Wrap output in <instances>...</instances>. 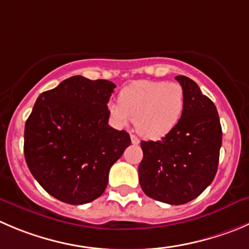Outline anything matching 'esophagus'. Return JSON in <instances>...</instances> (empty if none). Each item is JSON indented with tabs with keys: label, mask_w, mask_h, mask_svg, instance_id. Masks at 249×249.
Masks as SVG:
<instances>
[{
	"label": "esophagus",
	"mask_w": 249,
	"mask_h": 249,
	"mask_svg": "<svg viewBox=\"0 0 249 249\" xmlns=\"http://www.w3.org/2000/svg\"><path fill=\"white\" fill-rule=\"evenodd\" d=\"M131 141H132V144H134V145H137V144H139V138L137 136H134V134H131Z\"/></svg>",
	"instance_id": "34e87169"
}]
</instances>
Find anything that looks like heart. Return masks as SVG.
Returning <instances> with one entry per match:
<instances>
[{"instance_id": "b5f03b06", "label": "heart", "mask_w": 249, "mask_h": 249, "mask_svg": "<svg viewBox=\"0 0 249 249\" xmlns=\"http://www.w3.org/2000/svg\"><path fill=\"white\" fill-rule=\"evenodd\" d=\"M184 93L179 84L160 80H137L121 90L118 103L108 104V111L118 124L134 121L146 138H162L181 120Z\"/></svg>"}]
</instances>
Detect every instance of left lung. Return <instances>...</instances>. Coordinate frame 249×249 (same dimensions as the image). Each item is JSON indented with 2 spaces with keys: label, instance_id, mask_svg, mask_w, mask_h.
Wrapping results in <instances>:
<instances>
[{
  "label": "left lung",
  "instance_id": "obj_1",
  "mask_svg": "<svg viewBox=\"0 0 249 249\" xmlns=\"http://www.w3.org/2000/svg\"><path fill=\"white\" fill-rule=\"evenodd\" d=\"M184 93L181 120L160 141L142 142L139 183L148 197L172 205L197 198L213 182L222 131L214 103L194 80L177 75Z\"/></svg>",
  "mask_w": 249,
  "mask_h": 249
}]
</instances>
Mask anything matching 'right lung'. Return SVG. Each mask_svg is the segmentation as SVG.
<instances>
[{
	"mask_svg": "<svg viewBox=\"0 0 249 249\" xmlns=\"http://www.w3.org/2000/svg\"><path fill=\"white\" fill-rule=\"evenodd\" d=\"M116 85L74 75L39 95L25 122L24 156L52 197L67 204L99 198L111 166L131 138L108 126L107 103Z\"/></svg>",
	"mask_w": 249,
	"mask_h": 249,
	"instance_id": "1",
	"label": "right lung"
}]
</instances>
